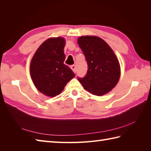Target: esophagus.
<instances>
[{"label":"esophagus","mask_w":151,"mask_h":151,"mask_svg":"<svg viewBox=\"0 0 151 151\" xmlns=\"http://www.w3.org/2000/svg\"><path fill=\"white\" fill-rule=\"evenodd\" d=\"M70 69H71L74 73H76V65H72L70 66Z\"/></svg>","instance_id":"34e87169"}]
</instances>
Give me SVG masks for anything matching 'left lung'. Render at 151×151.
Returning <instances> with one entry per match:
<instances>
[{
  "label": "left lung",
  "mask_w": 151,
  "mask_h": 151,
  "mask_svg": "<svg viewBox=\"0 0 151 151\" xmlns=\"http://www.w3.org/2000/svg\"><path fill=\"white\" fill-rule=\"evenodd\" d=\"M84 54L88 70L83 78L78 77L83 87L91 93L101 96L113 89L120 77L119 63L110 47L97 36H82L78 39Z\"/></svg>",
  "instance_id": "1"
}]
</instances>
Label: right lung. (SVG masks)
<instances>
[{
	"instance_id": "obj_1",
	"label": "right lung",
	"mask_w": 151,
	"mask_h": 151,
	"mask_svg": "<svg viewBox=\"0 0 151 151\" xmlns=\"http://www.w3.org/2000/svg\"><path fill=\"white\" fill-rule=\"evenodd\" d=\"M65 41L62 37L49 38L41 45L30 63V75L36 88L44 95L60 94L67 83L75 76L63 63Z\"/></svg>"
}]
</instances>
